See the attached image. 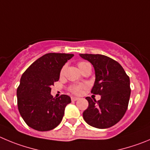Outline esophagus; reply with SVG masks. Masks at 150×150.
Listing matches in <instances>:
<instances>
[{
	"label": "esophagus",
	"instance_id": "esophagus-1",
	"mask_svg": "<svg viewBox=\"0 0 150 150\" xmlns=\"http://www.w3.org/2000/svg\"><path fill=\"white\" fill-rule=\"evenodd\" d=\"M78 99H79V98H77V97H72V98H71V100H72V101H75V100H78Z\"/></svg>",
	"mask_w": 150,
	"mask_h": 150
}]
</instances>
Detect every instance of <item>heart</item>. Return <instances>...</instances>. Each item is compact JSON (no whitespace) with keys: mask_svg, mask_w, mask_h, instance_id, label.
I'll return each instance as SVG.
<instances>
[{"mask_svg":"<svg viewBox=\"0 0 150 150\" xmlns=\"http://www.w3.org/2000/svg\"><path fill=\"white\" fill-rule=\"evenodd\" d=\"M78 67H79L80 70L81 71V72H83L85 69H86L87 67H90V64L87 62H83V61H82V62L78 63ZM65 69H66V66H64V67H62V69H61V72H60L61 75H62L63 74H64ZM85 88H86V85H84V84L74 85V86H69V90L72 93H73V94L78 95V94H80V93H81V92L83 91V89H84Z\"/></svg>","mask_w":150,"mask_h":150,"instance_id":"1","label":"heart"}]
</instances>
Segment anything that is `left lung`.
I'll return each mask as SVG.
<instances>
[{
	"instance_id": "8db88e82",
	"label": "left lung",
	"mask_w": 150,
	"mask_h": 150,
	"mask_svg": "<svg viewBox=\"0 0 150 150\" xmlns=\"http://www.w3.org/2000/svg\"><path fill=\"white\" fill-rule=\"evenodd\" d=\"M93 65L96 81L91 92L100 95L96 101L86 97L89 107L83 112L84 121L98 129H107L117 124L127 110L131 89L129 78L121 64L100 54H80Z\"/></svg>"
}]
</instances>
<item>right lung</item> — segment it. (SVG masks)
Instances as JSON below:
<instances>
[{
	"mask_svg": "<svg viewBox=\"0 0 150 150\" xmlns=\"http://www.w3.org/2000/svg\"><path fill=\"white\" fill-rule=\"evenodd\" d=\"M73 54L48 53L36 60L23 72L17 89L18 108L31 128L44 132L55 128L62 121L71 98L67 95L51 96V86L58 81L63 66Z\"/></svg>",
	"mask_w": 150,
	"mask_h": 150,
	"instance_id": "add662e5",
	"label": "right lung"
}]
</instances>
